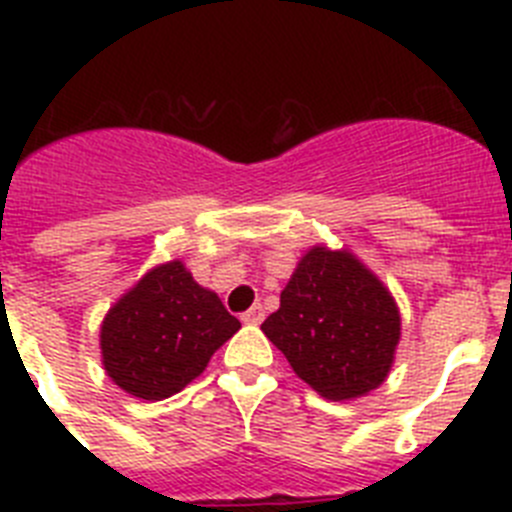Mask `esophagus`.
<instances>
[{"label": "esophagus", "mask_w": 512, "mask_h": 512, "mask_svg": "<svg viewBox=\"0 0 512 512\" xmlns=\"http://www.w3.org/2000/svg\"><path fill=\"white\" fill-rule=\"evenodd\" d=\"M241 320H243V323H246V325H259L261 320H264V307H261V305H253L251 310L243 312Z\"/></svg>", "instance_id": "34e87169"}]
</instances>
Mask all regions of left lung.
<instances>
[{"label": "left lung", "mask_w": 512, "mask_h": 512, "mask_svg": "<svg viewBox=\"0 0 512 512\" xmlns=\"http://www.w3.org/2000/svg\"><path fill=\"white\" fill-rule=\"evenodd\" d=\"M297 377L333 402L369 395L387 379L400 343V307L348 248L312 246L261 323Z\"/></svg>", "instance_id": "1"}]
</instances>
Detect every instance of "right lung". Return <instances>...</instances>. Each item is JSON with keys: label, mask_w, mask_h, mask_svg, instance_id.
<instances>
[{"label": "right lung", "mask_w": 512, "mask_h": 512, "mask_svg": "<svg viewBox=\"0 0 512 512\" xmlns=\"http://www.w3.org/2000/svg\"><path fill=\"white\" fill-rule=\"evenodd\" d=\"M241 328L184 261L148 269L107 310L99 351L107 377L138 400H166L200 377L212 354Z\"/></svg>", "instance_id": "1"}]
</instances>
